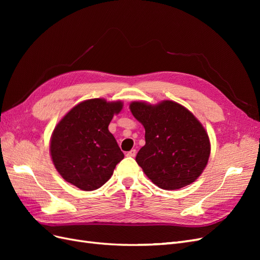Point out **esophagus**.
<instances>
[{
    "label": "esophagus",
    "mask_w": 260,
    "mask_h": 260,
    "mask_svg": "<svg viewBox=\"0 0 260 260\" xmlns=\"http://www.w3.org/2000/svg\"><path fill=\"white\" fill-rule=\"evenodd\" d=\"M137 155V151H136V149H131V151L130 152H128L127 153V156H129V157H135Z\"/></svg>",
    "instance_id": "esophagus-1"
}]
</instances>
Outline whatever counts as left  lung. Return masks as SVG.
Listing matches in <instances>:
<instances>
[{
  "instance_id": "8db88e82",
  "label": "left lung",
  "mask_w": 260,
  "mask_h": 260,
  "mask_svg": "<svg viewBox=\"0 0 260 260\" xmlns=\"http://www.w3.org/2000/svg\"><path fill=\"white\" fill-rule=\"evenodd\" d=\"M130 111L145 129V145L136 160L148 179L162 190L193 183L210 155L208 135L198 118L174 101L132 102Z\"/></svg>"
}]
</instances>
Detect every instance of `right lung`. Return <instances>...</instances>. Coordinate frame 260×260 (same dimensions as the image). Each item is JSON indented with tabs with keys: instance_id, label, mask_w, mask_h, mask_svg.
Returning a JSON list of instances; mask_svg holds the SVG:
<instances>
[{
	"instance_id": "add662e5",
	"label": "right lung",
	"mask_w": 260,
	"mask_h": 260,
	"mask_svg": "<svg viewBox=\"0 0 260 260\" xmlns=\"http://www.w3.org/2000/svg\"><path fill=\"white\" fill-rule=\"evenodd\" d=\"M121 109V101L86 100L70 109L56 124L50 154L55 168L67 182L80 190L93 191L112 177L124 155L108 125Z\"/></svg>"
}]
</instances>
